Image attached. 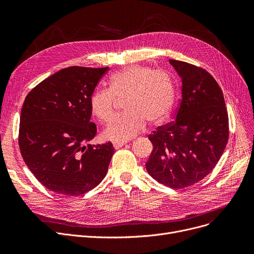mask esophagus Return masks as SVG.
<instances>
[{"instance_id": "34e87169", "label": "esophagus", "mask_w": 254, "mask_h": 254, "mask_svg": "<svg viewBox=\"0 0 254 254\" xmlns=\"http://www.w3.org/2000/svg\"><path fill=\"white\" fill-rule=\"evenodd\" d=\"M126 144H127L126 142H116V143L113 144V146H114L115 149H119V148H122L123 146H125Z\"/></svg>"}]
</instances>
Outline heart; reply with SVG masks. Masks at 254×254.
<instances>
[{
  "instance_id": "obj_1",
  "label": "heart",
  "mask_w": 254,
  "mask_h": 254,
  "mask_svg": "<svg viewBox=\"0 0 254 254\" xmlns=\"http://www.w3.org/2000/svg\"><path fill=\"white\" fill-rule=\"evenodd\" d=\"M108 89H97L89 98L91 114L106 123L113 114L115 99H124V114L114 117L103 130V137L126 142L146 126L162 125L171 113L175 88L171 75L144 64H132L114 73Z\"/></svg>"
}]
</instances>
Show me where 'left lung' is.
<instances>
[{
	"label": "left lung",
	"mask_w": 254,
	"mask_h": 254,
	"mask_svg": "<svg viewBox=\"0 0 254 254\" xmlns=\"http://www.w3.org/2000/svg\"><path fill=\"white\" fill-rule=\"evenodd\" d=\"M170 64L182 79V99L175 122L148 136L153 149L146 170L159 183L185 189L218 163L229 140V116L222 90L206 70L176 60Z\"/></svg>",
	"instance_id": "left-lung-1"
}]
</instances>
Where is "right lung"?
<instances>
[{
  "label": "right lung",
  "instance_id": "obj_1",
  "mask_svg": "<svg viewBox=\"0 0 254 254\" xmlns=\"http://www.w3.org/2000/svg\"><path fill=\"white\" fill-rule=\"evenodd\" d=\"M106 68L69 66L40 82L26 96L18 144L23 161L51 191L80 195L104 179L114 147L87 144L96 136L89 98Z\"/></svg>",
  "mask_w": 254,
  "mask_h": 254
}]
</instances>
